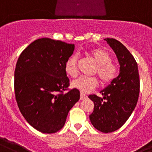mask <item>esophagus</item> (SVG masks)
<instances>
[{
	"label": "esophagus",
	"instance_id": "1",
	"mask_svg": "<svg viewBox=\"0 0 152 152\" xmlns=\"http://www.w3.org/2000/svg\"><path fill=\"white\" fill-rule=\"evenodd\" d=\"M87 96L86 95V94H80V100H86V99H87Z\"/></svg>",
	"mask_w": 152,
	"mask_h": 152
}]
</instances>
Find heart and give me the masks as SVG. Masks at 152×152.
I'll return each instance as SVG.
<instances>
[{"label": "heart", "instance_id": "1", "mask_svg": "<svg viewBox=\"0 0 152 152\" xmlns=\"http://www.w3.org/2000/svg\"><path fill=\"white\" fill-rule=\"evenodd\" d=\"M91 55L97 63L94 74L98 75L101 83L108 84L113 82L118 74V68L112 61L111 55L103 49H94L91 51ZM77 56L72 55L65 64V72L70 76H76L78 73ZM98 79L96 77L79 76L73 80L72 87L78 89L82 93H88L92 91L98 86Z\"/></svg>", "mask_w": 152, "mask_h": 152}]
</instances>
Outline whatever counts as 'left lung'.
Instances as JSON below:
<instances>
[{
	"instance_id": "1",
	"label": "left lung",
	"mask_w": 152,
	"mask_h": 152,
	"mask_svg": "<svg viewBox=\"0 0 152 152\" xmlns=\"http://www.w3.org/2000/svg\"><path fill=\"white\" fill-rule=\"evenodd\" d=\"M116 54L120 64L118 76L100 93L103 98L91 94L94 103L89 115L97 130L111 133L119 129L135 109L140 94V75L135 58L121 42L113 38L104 39Z\"/></svg>"
}]
</instances>
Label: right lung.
<instances>
[{"mask_svg": "<svg viewBox=\"0 0 152 152\" xmlns=\"http://www.w3.org/2000/svg\"><path fill=\"white\" fill-rule=\"evenodd\" d=\"M74 49V44L41 38L24 49L17 61L14 73L17 104L25 120L43 134L60 130L80 98L78 89L68 88L64 68Z\"/></svg>", "mask_w": 152, "mask_h": 152, "instance_id": "add662e5", "label": "right lung"}]
</instances>
